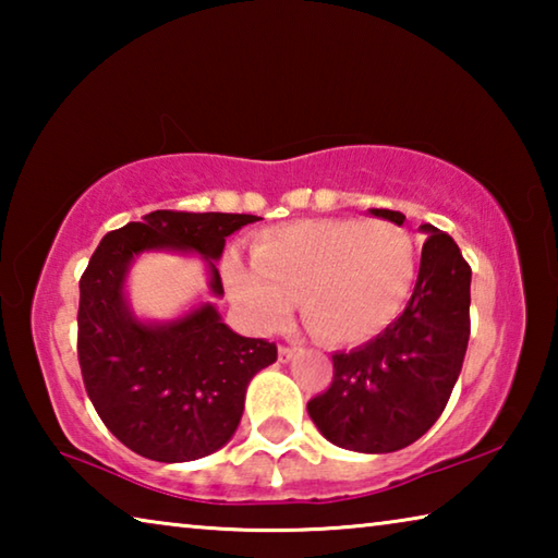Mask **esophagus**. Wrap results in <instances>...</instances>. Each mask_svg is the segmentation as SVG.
I'll return each instance as SVG.
<instances>
[{"mask_svg": "<svg viewBox=\"0 0 558 558\" xmlns=\"http://www.w3.org/2000/svg\"><path fill=\"white\" fill-rule=\"evenodd\" d=\"M295 354H298V347H278V359L282 364H288Z\"/></svg>", "mask_w": 558, "mask_h": 558, "instance_id": "esophagus-1", "label": "esophagus"}]
</instances>
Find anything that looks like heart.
<instances>
[{
	"mask_svg": "<svg viewBox=\"0 0 558 558\" xmlns=\"http://www.w3.org/2000/svg\"><path fill=\"white\" fill-rule=\"evenodd\" d=\"M253 266L223 260V282L258 332L288 323L295 300L310 329L329 344L379 335L401 313L415 278L411 235L391 221L302 219L260 231Z\"/></svg>",
	"mask_w": 558,
	"mask_h": 558,
	"instance_id": "b5f03b06",
	"label": "heart"
}]
</instances>
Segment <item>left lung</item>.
<instances>
[{
	"mask_svg": "<svg viewBox=\"0 0 558 558\" xmlns=\"http://www.w3.org/2000/svg\"><path fill=\"white\" fill-rule=\"evenodd\" d=\"M401 226V211L372 209ZM413 295L399 319L352 352L332 354L335 376L307 403L317 430L339 448L393 452L418 440L456 386L470 339L472 270L458 243L430 223Z\"/></svg>",
	"mask_w": 558,
	"mask_h": 558,
	"instance_id": "obj_1",
	"label": "left lung"
}]
</instances>
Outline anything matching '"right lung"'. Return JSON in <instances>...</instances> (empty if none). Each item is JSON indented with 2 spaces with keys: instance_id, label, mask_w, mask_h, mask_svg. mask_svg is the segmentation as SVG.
<instances>
[{
  "instance_id": "obj_1",
  "label": "right lung",
  "mask_w": 558,
  "mask_h": 558,
  "mask_svg": "<svg viewBox=\"0 0 558 558\" xmlns=\"http://www.w3.org/2000/svg\"><path fill=\"white\" fill-rule=\"evenodd\" d=\"M251 214L153 211L110 231L81 278L78 362L88 399L122 446L157 462L211 456L239 428L245 389L278 359L266 339L235 335L211 302L172 323L132 315L125 278L145 251H189L209 263V290L223 295L214 260Z\"/></svg>"
}]
</instances>
